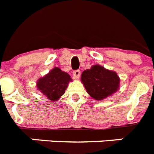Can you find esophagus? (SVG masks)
<instances>
[{
    "label": "esophagus",
    "mask_w": 154,
    "mask_h": 154,
    "mask_svg": "<svg viewBox=\"0 0 154 154\" xmlns=\"http://www.w3.org/2000/svg\"><path fill=\"white\" fill-rule=\"evenodd\" d=\"M73 74L76 79H78L80 77V76H81V71L79 69H76V70H74L73 72Z\"/></svg>",
    "instance_id": "esophagus-1"
}]
</instances>
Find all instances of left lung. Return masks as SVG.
Wrapping results in <instances>:
<instances>
[{
  "label": "left lung",
  "mask_w": 154,
  "mask_h": 154,
  "mask_svg": "<svg viewBox=\"0 0 154 154\" xmlns=\"http://www.w3.org/2000/svg\"><path fill=\"white\" fill-rule=\"evenodd\" d=\"M81 81L91 97L97 101L105 99L117 91L120 84L116 72L100 65H94L91 69L83 71Z\"/></svg>",
  "instance_id": "8db88e82"
}]
</instances>
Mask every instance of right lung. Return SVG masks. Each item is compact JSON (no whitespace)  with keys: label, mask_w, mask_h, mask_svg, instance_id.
<instances>
[{"label":"right lung","mask_w":154,"mask_h":154,"mask_svg":"<svg viewBox=\"0 0 154 154\" xmlns=\"http://www.w3.org/2000/svg\"><path fill=\"white\" fill-rule=\"evenodd\" d=\"M71 81L67 73L62 71L60 68L54 67L46 75L38 79L37 88L49 101H56L65 93L68 84Z\"/></svg>","instance_id":"obj_1"}]
</instances>
